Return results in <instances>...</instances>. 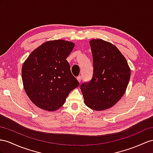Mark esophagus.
<instances>
[{
	"label": "esophagus",
	"instance_id": "esophagus-1",
	"mask_svg": "<svg viewBox=\"0 0 153 153\" xmlns=\"http://www.w3.org/2000/svg\"><path fill=\"white\" fill-rule=\"evenodd\" d=\"M81 78H82V77H81V76H79L77 77V79L78 81L79 82V83H80V81H81Z\"/></svg>",
	"mask_w": 153,
	"mask_h": 153
}]
</instances>
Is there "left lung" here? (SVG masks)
Returning a JSON list of instances; mask_svg holds the SVG:
<instances>
[{
    "label": "left lung",
    "instance_id": "obj_1",
    "mask_svg": "<svg viewBox=\"0 0 153 153\" xmlns=\"http://www.w3.org/2000/svg\"><path fill=\"white\" fill-rule=\"evenodd\" d=\"M94 71L80 86L85 105L94 111L112 107L125 94L131 77L126 59L117 47L100 39L90 41Z\"/></svg>",
    "mask_w": 153,
    "mask_h": 153
}]
</instances>
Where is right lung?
Listing matches in <instances>:
<instances>
[{"label": "right lung", "instance_id": "obj_1", "mask_svg": "<svg viewBox=\"0 0 153 153\" xmlns=\"http://www.w3.org/2000/svg\"><path fill=\"white\" fill-rule=\"evenodd\" d=\"M74 47V42L62 39L46 41L23 63V87L37 107L48 111L58 110L69 93L79 86L66 60Z\"/></svg>", "mask_w": 153, "mask_h": 153}]
</instances>
